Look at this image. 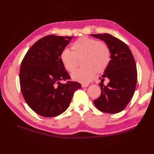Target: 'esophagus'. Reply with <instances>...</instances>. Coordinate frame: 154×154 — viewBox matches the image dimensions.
I'll list each match as a JSON object with an SVG mask.
<instances>
[{
	"instance_id": "obj_1",
	"label": "esophagus",
	"mask_w": 154,
	"mask_h": 154,
	"mask_svg": "<svg viewBox=\"0 0 154 154\" xmlns=\"http://www.w3.org/2000/svg\"><path fill=\"white\" fill-rule=\"evenodd\" d=\"M81 86H82V87H87L89 86V84L88 83H82L81 84Z\"/></svg>"
}]
</instances>
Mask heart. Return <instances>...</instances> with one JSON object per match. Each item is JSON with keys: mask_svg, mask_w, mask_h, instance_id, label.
Wrapping results in <instances>:
<instances>
[{"mask_svg": "<svg viewBox=\"0 0 154 154\" xmlns=\"http://www.w3.org/2000/svg\"><path fill=\"white\" fill-rule=\"evenodd\" d=\"M72 51H62L60 60L63 67L69 72L76 68L78 60H81L83 67L75 70L71 77L81 83H89L96 73H102L106 69L110 61V51L104 42L94 38L81 37L72 44Z\"/></svg>", "mask_w": 154, "mask_h": 154, "instance_id": "obj_1", "label": "heart"}]
</instances>
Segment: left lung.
<instances>
[{
    "label": "left lung",
    "instance_id": "1",
    "mask_svg": "<svg viewBox=\"0 0 154 154\" xmlns=\"http://www.w3.org/2000/svg\"><path fill=\"white\" fill-rule=\"evenodd\" d=\"M103 40L110 51V61L100 78V96L94 100V106L103 112L116 114L122 111L134 93L137 82V69L134 58L128 46L109 34H91ZM105 79L109 83L103 85Z\"/></svg>",
    "mask_w": 154,
    "mask_h": 154
}]
</instances>
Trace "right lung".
I'll return each mask as SVG.
<instances>
[{
    "instance_id": "obj_1",
    "label": "right lung",
    "mask_w": 154,
    "mask_h": 154,
    "mask_svg": "<svg viewBox=\"0 0 154 154\" xmlns=\"http://www.w3.org/2000/svg\"><path fill=\"white\" fill-rule=\"evenodd\" d=\"M73 36L48 35L29 49L20 69V85L24 100L44 117L60 115L69 106L74 92L81 87L71 77L60 60ZM66 83L62 84L61 81Z\"/></svg>"
}]
</instances>
